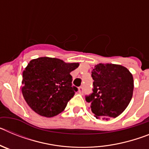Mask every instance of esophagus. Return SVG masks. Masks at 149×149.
Segmentation results:
<instances>
[{
  "mask_svg": "<svg viewBox=\"0 0 149 149\" xmlns=\"http://www.w3.org/2000/svg\"><path fill=\"white\" fill-rule=\"evenodd\" d=\"M78 92L81 93V94L84 93V87H83V86H80V87H78Z\"/></svg>",
  "mask_w": 149,
  "mask_h": 149,
  "instance_id": "1",
  "label": "esophagus"
}]
</instances>
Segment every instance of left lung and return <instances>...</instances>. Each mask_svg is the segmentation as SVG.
<instances>
[{
    "label": "left lung",
    "mask_w": 149,
    "mask_h": 149,
    "mask_svg": "<svg viewBox=\"0 0 149 149\" xmlns=\"http://www.w3.org/2000/svg\"><path fill=\"white\" fill-rule=\"evenodd\" d=\"M93 93L86 95L96 119L116 118L128 106L133 96L134 79L125 67L100 63L92 71Z\"/></svg>",
    "instance_id": "1"
}]
</instances>
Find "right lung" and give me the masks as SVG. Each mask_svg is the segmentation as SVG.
<instances>
[{
  "instance_id": "obj_1",
  "label": "right lung",
  "mask_w": 149,
  "mask_h": 149,
  "mask_svg": "<svg viewBox=\"0 0 149 149\" xmlns=\"http://www.w3.org/2000/svg\"><path fill=\"white\" fill-rule=\"evenodd\" d=\"M78 63H66L57 58L39 57L30 61L23 72L24 98L39 115L53 117L65 108L77 91L70 72Z\"/></svg>"
}]
</instances>
